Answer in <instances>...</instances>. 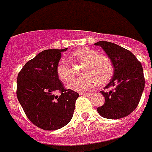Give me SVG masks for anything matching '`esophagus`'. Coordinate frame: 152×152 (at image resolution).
<instances>
[{"label": "esophagus", "instance_id": "esophagus-1", "mask_svg": "<svg viewBox=\"0 0 152 152\" xmlns=\"http://www.w3.org/2000/svg\"><path fill=\"white\" fill-rule=\"evenodd\" d=\"M80 95L87 96V97H91V96L93 95V94H85V93H82V94H80Z\"/></svg>", "mask_w": 152, "mask_h": 152}]
</instances>
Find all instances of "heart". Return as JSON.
Masks as SVG:
<instances>
[{"label": "heart", "instance_id": "1", "mask_svg": "<svg viewBox=\"0 0 152 152\" xmlns=\"http://www.w3.org/2000/svg\"><path fill=\"white\" fill-rule=\"evenodd\" d=\"M69 61L73 64L82 63L80 74L83 76L70 83L68 87L75 91L83 93L91 91L96 87L108 83L114 73L112 60L107 55H99L97 50L91 48L83 47L70 54ZM58 79L66 84L72 80L74 70L69 64L61 59L56 67Z\"/></svg>", "mask_w": 152, "mask_h": 152}]
</instances>
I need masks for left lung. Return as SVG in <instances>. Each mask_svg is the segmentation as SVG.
Returning a JSON list of instances; mask_svg holds the SVG:
<instances>
[{
	"instance_id": "8db88e82",
	"label": "left lung",
	"mask_w": 152,
	"mask_h": 152,
	"mask_svg": "<svg viewBox=\"0 0 152 152\" xmlns=\"http://www.w3.org/2000/svg\"><path fill=\"white\" fill-rule=\"evenodd\" d=\"M95 45L102 47L112 60L114 73L101 93L104 104L97 108L101 116L118 119L129 115L137 107L144 91L145 80L141 63L129 50L108 41H99Z\"/></svg>"
}]
</instances>
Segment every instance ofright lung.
<instances>
[{
    "instance_id": "1",
    "label": "right lung",
    "mask_w": 152,
    "mask_h": 152,
    "mask_svg": "<svg viewBox=\"0 0 152 152\" xmlns=\"http://www.w3.org/2000/svg\"><path fill=\"white\" fill-rule=\"evenodd\" d=\"M65 49H48L27 61L18 72L17 97L27 118L37 127L55 130L72 119L79 94L65 89L56 67ZM57 92L60 93L56 95Z\"/></svg>"
}]
</instances>
